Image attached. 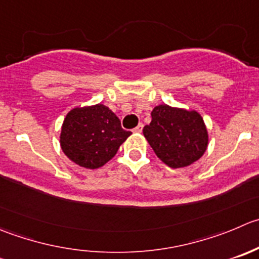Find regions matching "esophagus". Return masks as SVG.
Returning a JSON list of instances; mask_svg holds the SVG:
<instances>
[{
    "mask_svg": "<svg viewBox=\"0 0 259 259\" xmlns=\"http://www.w3.org/2000/svg\"><path fill=\"white\" fill-rule=\"evenodd\" d=\"M142 132H143V124H139L138 126H135L134 129H133V133H137V134H140Z\"/></svg>",
    "mask_w": 259,
    "mask_h": 259,
    "instance_id": "34e87169",
    "label": "esophagus"
}]
</instances>
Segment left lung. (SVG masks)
I'll use <instances>...</instances> for the list:
<instances>
[{
    "label": "left lung",
    "mask_w": 259,
    "mask_h": 259,
    "mask_svg": "<svg viewBox=\"0 0 259 259\" xmlns=\"http://www.w3.org/2000/svg\"><path fill=\"white\" fill-rule=\"evenodd\" d=\"M155 155L170 168L188 167L204 155L209 145V133L196 110L158 105L152 121L143 129Z\"/></svg>",
    "instance_id": "left-lung-1"
}]
</instances>
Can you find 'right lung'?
<instances>
[{
    "instance_id": "right-lung-1",
    "label": "right lung",
    "mask_w": 259,
    "mask_h": 259,
    "mask_svg": "<svg viewBox=\"0 0 259 259\" xmlns=\"http://www.w3.org/2000/svg\"><path fill=\"white\" fill-rule=\"evenodd\" d=\"M132 135L119 117L102 104L74 107L64 117L59 143L63 153L76 164L96 169L115 157Z\"/></svg>"
}]
</instances>
